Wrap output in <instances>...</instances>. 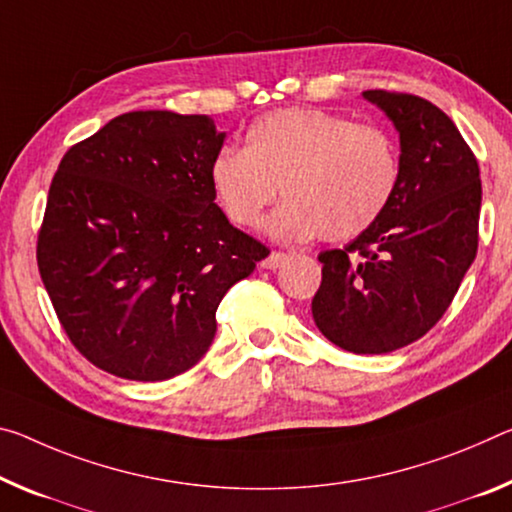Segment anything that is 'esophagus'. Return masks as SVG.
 <instances>
[{"instance_id":"esophagus-1","label":"esophagus","mask_w":512,"mask_h":512,"mask_svg":"<svg viewBox=\"0 0 512 512\" xmlns=\"http://www.w3.org/2000/svg\"><path fill=\"white\" fill-rule=\"evenodd\" d=\"M287 262V255L285 253H278V250H273V253H269V257L262 259V269H278V266H282Z\"/></svg>"}]
</instances>
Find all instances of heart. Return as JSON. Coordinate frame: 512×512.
I'll return each mask as SVG.
<instances>
[{"label":"heart","mask_w":512,"mask_h":512,"mask_svg":"<svg viewBox=\"0 0 512 512\" xmlns=\"http://www.w3.org/2000/svg\"><path fill=\"white\" fill-rule=\"evenodd\" d=\"M214 198L239 227H255L282 189L289 198L266 223L271 237H360L378 221L399 182L389 134L323 109H278L257 118L246 148H223L209 166Z\"/></svg>","instance_id":"obj_1"}]
</instances>
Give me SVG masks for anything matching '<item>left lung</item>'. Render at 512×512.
I'll return each instance as SVG.
<instances>
[{
    "label": "left lung",
    "instance_id": "obj_1",
    "mask_svg": "<svg viewBox=\"0 0 512 512\" xmlns=\"http://www.w3.org/2000/svg\"><path fill=\"white\" fill-rule=\"evenodd\" d=\"M399 132V182L383 216L342 250L319 255L316 328L358 355L424 337L460 287L478 248L481 177L458 127L424 97L364 91Z\"/></svg>",
    "mask_w": 512,
    "mask_h": 512
}]
</instances>
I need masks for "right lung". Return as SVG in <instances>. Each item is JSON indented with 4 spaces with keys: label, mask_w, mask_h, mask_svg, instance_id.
<instances>
[{
    "label": "right lung",
    "mask_w": 512,
    "mask_h": 512,
    "mask_svg": "<svg viewBox=\"0 0 512 512\" xmlns=\"http://www.w3.org/2000/svg\"><path fill=\"white\" fill-rule=\"evenodd\" d=\"M223 141L209 116L129 111L61 159L38 271L95 367L141 383L191 369L227 289L269 255L214 202L209 166Z\"/></svg>",
    "instance_id": "obj_1"
}]
</instances>
